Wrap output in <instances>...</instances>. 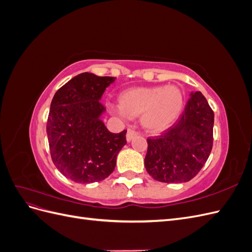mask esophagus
Wrapping results in <instances>:
<instances>
[{
    "label": "esophagus",
    "mask_w": 252,
    "mask_h": 252,
    "mask_svg": "<svg viewBox=\"0 0 252 252\" xmlns=\"http://www.w3.org/2000/svg\"><path fill=\"white\" fill-rule=\"evenodd\" d=\"M136 135H138V132L132 130V129H128L127 134H126V140H127V142H130V141L134 138V136H136Z\"/></svg>",
    "instance_id": "obj_1"
}]
</instances>
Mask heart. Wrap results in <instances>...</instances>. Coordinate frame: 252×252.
<instances>
[{
    "label": "heart",
    "mask_w": 252,
    "mask_h": 252,
    "mask_svg": "<svg viewBox=\"0 0 252 252\" xmlns=\"http://www.w3.org/2000/svg\"><path fill=\"white\" fill-rule=\"evenodd\" d=\"M119 106L112 111L122 118L141 116L145 130L158 133L173 125L181 116L184 94L174 85L132 87L120 94Z\"/></svg>",
    "instance_id": "obj_1"
}]
</instances>
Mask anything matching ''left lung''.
Returning a JSON list of instances; mask_svg holds the SVG:
<instances>
[{
  "mask_svg": "<svg viewBox=\"0 0 252 252\" xmlns=\"http://www.w3.org/2000/svg\"><path fill=\"white\" fill-rule=\"evenodd\" d=\"M215 114L200 93L190 94L178 121L161 135L147 139L145 168L163 183H185L200 172L212 149Z\"/></svg>",
  "mask_w": 252,
  "mask_h": 252,
  "instance_id": "left-lung-1",
  "label": "left lung"
}]
</instances>
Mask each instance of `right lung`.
Here are the masks:
<instances>
[{
    "instance_id": "add662e5",
    "label": "right lung",
    "mask_w": 252,
    "mask_h": 252,
    "mask_svg": "<svg viewBox=\"0 0 252 252\" xmlns=\"http://www.w3.org/2000/svg\"><path fill=\"white\" fill-rule=\"evenodd\" d=\"M114 80L83 72L52 98L46 125L51 158L58 170L73 182L105 180L125 146L127 130L112 133L101 120L106 109L100 100Z\"/></svg>"
}]
</instances>
